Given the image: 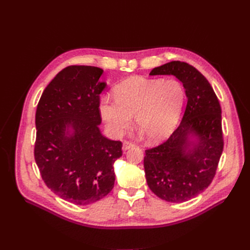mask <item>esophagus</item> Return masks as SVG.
<instances>
[{
    "label": "esophagus",
    "mask_w": 250,
    "mask_h": 250,
    "mask_svg": "<svg viewBox=\"0 0 250 250\" xmlns=\"http://www.w3.org/2000/svg\"><path fill=\"white\" fill-rule=\"evenodd\" d=\"M134 146V144L133 143H131V142H129V141H125L124 143H123V150H128V149H130L131 147H133Z\"/></svg>",
    "instance_id": "34e87169"
}]
</instances>
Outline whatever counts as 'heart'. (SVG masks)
I'll use <instances>...</instances> for the list:
<instances>
[{
  "label": "heart",
  "instance_id": "1",
  "mask_svg": "<svg viewBox=\"0 0 250 250\" xmlns=\"http://www.w3.org/2000/svg\"><path fill=\"white\" fill-rule=\"evenodd\" d=\"M116 101L104 96L100 112L110 131L123 134L132 125V116L140 129L151 141L168 135L183 110L186 89L176 78L149 79L131 77L113 89Z\"/></svg>",
  "mask_w": 250,
  "mask_h": 250
}]
</instances>
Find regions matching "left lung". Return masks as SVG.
I'll list each match as a JSON object with an SVG mask.
<instances>
[{"instance_id": "1", "label": "left lung", "mask_w": 250, "mask_h": 250, "mask_svg": "<svg viewBox=\"0 0 250 250\" xmlns=\"http://www.w3.org/2000/svg\"><path fill=\"white\" fill-rule=\"evenodd\" d=\"M150 75H174L183 82L188 101L168 140L145 150L147 184L163 200L185 202L206 190L216 175L224 145L221 106L209 82L191 64L175 60L154 67ZM191 133L199 143L187 151Z\"/></svg>"}]
</instances>
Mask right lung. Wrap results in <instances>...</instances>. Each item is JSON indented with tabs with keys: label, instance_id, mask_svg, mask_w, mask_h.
<instances>
[{
	"label": "right lung",
	"instance_id": "add662e5",
	"mask_svg": "<svg viewBox=\"0 0 250 250\" xmlns=\"http://www.w3.org/2000/svg\"><path fill=\"white\" fill-rule=\"evenodd\" d=\"M102 73L90 65L64 67L44 88L35 113L34 158L42 178L53 193L78 206L112 190L113 163L122 156V142L99 129L100 94L106 85L99 81Z\"/></svg>",
	"mask_w": 250,
	"mask_h": 250
}]
</instances>
